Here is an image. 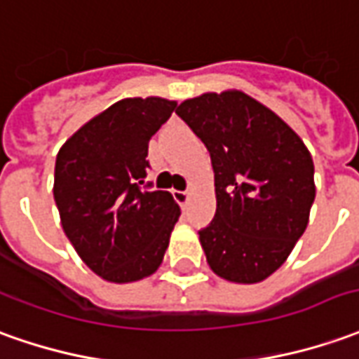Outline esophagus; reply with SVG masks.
Wrapping results in <instances>:
<instances>
[{"label":"esophagus","mask_w":359,"mask_h":359,"mask_svg":"<svg viewBox=\"0 0 359 359\" xmlns=\"http://www.w3.org/2000/svg\"><path fill=\"white\" fill-rule=\"evenodd\" d=\"M174 197L177 203L182 205V207H185L187 201H189V191H174Z\"/></svg>","instance_id":"1"}]
</instances>
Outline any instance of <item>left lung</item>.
Masks as SVG:
<instances>
[{
	"label": "left lung",
	"instance_id": "8db88e82",
	"mask_svg": "<svg viewBox=\"0 0 359 359\" xmlns=\"http://www.w3.org/2000/svg\"><path fill=\"white\" fill-rule=\"evenodd\" d=\"M175 113L211 154L217 212L199 231L209 266L226 281H264L309 224L315 165L307 147L242 91L203 93Z\"/></svg>",
	"mask_w": 359,
	"mask_h": 359
}]
</instances>
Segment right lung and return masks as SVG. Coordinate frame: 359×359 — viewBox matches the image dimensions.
<instances>
[{
    "label": "right lung",
    "mask_w": 359,
    "mask_h": 359,
    "mask_svg": "<svg viewBox=\"0 0 359 359\" xmlns=\"http://www.w3.org/2000/svg\"><path fill=\"white\" fill-rule=\"evenodd\" d=\"M175 101L127 97L76 130L58 150L54 201L62 229L86 266L113 283L160 268L180 207L144 185L148 142Z\"/></svg>",
    "instance_id": "obj_1"
}]
</instances>
